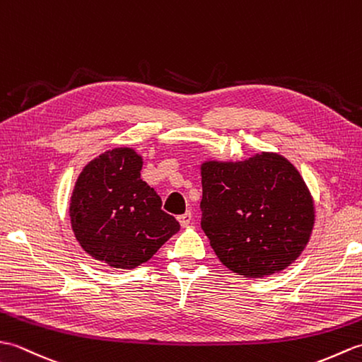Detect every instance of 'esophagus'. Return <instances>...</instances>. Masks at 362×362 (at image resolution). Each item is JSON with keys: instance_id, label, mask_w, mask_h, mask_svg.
Returning <instances> with one entry per match:
<instances>
[{"instance_id": "obj_1", "label": "esophagus", "mask_w": 362, "mask_h": 362, "mask_svg": "<svg viewBox=\"0 0 362 362\" xmlns=\"http://www.w3.org/2000/svg\"><path fill=\"white\" fill-rule=\"evenodd\" d=\"M191 219H193V216H191V211H187V213L180 214V216H179L180 226H182V227H188V226L191 224Z\"/></svg>"}]
</instances>
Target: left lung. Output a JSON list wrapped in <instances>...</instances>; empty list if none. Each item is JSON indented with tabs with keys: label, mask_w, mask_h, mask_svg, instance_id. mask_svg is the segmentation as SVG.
<instances>
[{
	"label": "left lung",
	"mask_w": 362,
	"mask_h": 362,
	"mask_svg": "<svg viewBox=\"0 0 362 362\" xmlns=\"http://www.w3.org/2000/svg\"><path fill=\"white\" fill-rule=\"evenodd\" d=\"M202 221L219 261L245 279L281 272L308 244L316 209L291 161L261 152L238 161L201 165Z\"/></svg>",
	"instance_id": "8db88e82"
}]
</instances>
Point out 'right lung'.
<instances>
[{
	"instance_id": "obj_1",
	"label": "right lung",
	"mask_w": 362,
	"mask_h": 362,
	"mask_svg": "<svg viewBox=\"0 0 362 362\" xmlns=\"http://www.w3.org/2000/svg\"><path fill=\"white\" fill-rule=\"evenodd\" d=\"M143 157L134 148L105 151L83 166L70 197V222L81 247L115 269L151 259L180 230L161 199L141 180Z\"/></svg>"
}]
</instances>
